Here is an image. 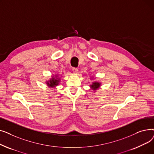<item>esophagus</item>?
<instances>
[{"label":"esophagus","mask_w":154,"mask_h":154,"mask_svg":"<svg viewBox=\"0 0 154 154\" xmlns=\"http://www.w3.org/2000/svg\"><path fill=\"white\" fill-rule=\"evenodd\" d=\"M72 71H73V72L74 73V74H77L78 73V72H79V70L77 69V68H73L72 69Z\"/></svg>","instance_id":"1"}]
</instances>
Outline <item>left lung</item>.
I'll list each match as a JSON object with an SVG mask.
<instances>
[{"mask_svg":"<svg viewBox=\"0 0 154 154\" xmlns=\"http://www.w3.org/2000/svg\"><path fill=\"white\" fill-rule=\"evenodd\" d=\"M100 85H101V82L95 81V82H93L92 83V84L90 85V87L91 88V89H92L93 91H95L96 90H97L99 88H100Z\"/></svg>","mask_w":154,"mask_h":154,"instance_id":"left-lung-1","label":"left lung"}]
</instances>
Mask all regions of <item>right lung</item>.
Returning <instances> with one entry per match:
<instances>
[{
  "label": "right lung",
  "instance_id": "1",
  "mask_svg": "<svg viewBox=\"0 0 154 154\" xmlns=\"http://www.w3.org/2000/svg\"><path fill=\"white\" fill-rule=\"evenodd\" d=\"M59 75H60L56 74L55 75V77L52 76L49 80L46 81V84L47 86L52 88H54L56 87V86H57L60 82V78L59 77Z\"/></svg>",
  "mask_w": 154,
  "mask_h": 154
}]
</instances>
